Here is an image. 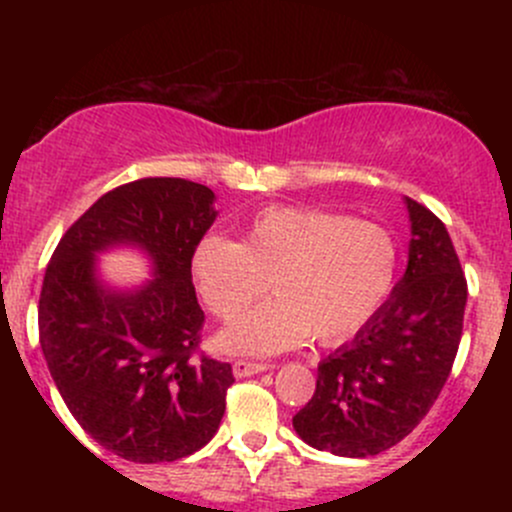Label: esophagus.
Listing matches in <instances>:
<instances>
[{"mask_svg": "<svg viewBox=\"0 0 512 512\" xmlns=\"http://www.w3.org/2000/svg\"><path fill=\"white\" fill-rule=\"evenodd\" d=\"M265 369H267V364H262V361H250V359H237L235 364H232V374H235L237 379L260 374V371H265Z\"/></svg>", "mask_w": 512, "mask_h": 512, "instance_id": "34e87169", "label": "esophagus"}]
</instances>
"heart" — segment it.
<instances>
[{
	"instance_id": "b5f03b06",
	"label": "heart",
	"mask_w": 512,
	"mask_h": 512,
	"mask_svg": "<svg viewBox=\"0 0 512 512\" xmlns=\"http://www.w3.org/2000/svg\"><path fill=\"white\" fill-rule=\"evenodd\" d=\"M193 277L210 312L240 317L272 285L262 307L220 334L232 354H277L304 339L334 347L352 339L389 299L399 247L384 225L307 205H272L245 227L242 242L205 235Z\"/></svg>"
}]
</instances>
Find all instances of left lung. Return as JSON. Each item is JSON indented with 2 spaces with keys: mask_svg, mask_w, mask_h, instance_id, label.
<instances>
[{
  "mask_svg": "<svg viewBox=\"0 0 512 512\" xmlns=\"http://www.w3.org/2000/svg\"><path fill=\"white\" fill-rule=\"evenodd\" d=\"M409 267L379 312L317 366V389L292 418L304 443L366 458L404 441L453 369L468 285L446 225L406 198Z\"/></svg>",
  "mask_w": 512,
  "mask_h": 512,
  "instance_id": "1",
  "label": "left lung"
}]
</instances>
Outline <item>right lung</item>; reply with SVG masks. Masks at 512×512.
Here are the masks:
<instances>
[{
	"label": "right lung",
	"instance_id": "right-lung-1",
	"mask_svg": "<svg viewBox=\"0 0 512 512\" xmlns=\"http://www.w3.org/2000/svg\"><path fill=\"white\" fill-rule=\"evenodd\" d=\"M215 193L185 178H141L96 200L56 245L39 297V342L61 399L106 451L133 463L178 461L218 433L232 366L200 352L205 312L193 250L215 223ZM128 241L157 277L108 293L93 255Z\"/></svg>",
	"mask_w": 512,
	"mask_h": 512
}]
</instances>
